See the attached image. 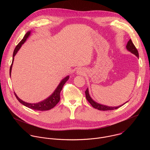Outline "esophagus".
Returning <instances> with one entry per match:
<instances>
[{
  "mask_svg": "<svg viewBox=\"0 0 150 150\" xmlns=\"http://www.w3.org/2000/svg\"><path fill=\"white\" fill-rule=\"evenodd\" d=\"M76 74L78 75H84L85 74V71L82 68H79L76 71Z\"/></svg>",
  "mask_w": 150,
  "mask_h": 150,
  "instance_id": "34e87169",
  "label": "esophagus"
}]
</instances>
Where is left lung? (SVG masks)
I'll return each instance as SVG.
<instances>
[{
    "label": "left lung",
    "mask_w": 150,
    "mask_h": 150,
    "mask_svg": "<svg viewBox=\"0 0 150 150\" xmlns=\"http://www.w3.org/2000/svg\"><path fill=\"white\" fill-rule=\"evenodd\" d=\"M126 49L130 52L131 53H132V54H135L138 58H139V54H138V52L137 50V49H136L135 46H134V43L132 42V40L130 39L129 41H128L126 45ZM85 96H86V98L88 100V101L91 104V105L94 108L98 109L99 110H103V111H106V110H115V109H117L119 108H120L121 106H122L123 105H124L125 103H126L127 101H126V103H125L124 104L120 105L119 106H115V107H112V106H108V105H105L103 104H101L100 103H97L96 101H95L94 100H93L92 99V98L91 97V96H90L89 94V91H88V88H87V89L85 91Z\"/></svg>",
    "instance_id": "8db88e82"
}]
</instances>
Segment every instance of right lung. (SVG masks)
<instances>
[{"mask_svg": "<svg viewBox=\"0 0 150 150\" xmlns=\"http://www.w3.org/2000/svg\"><path fill=\"white\" fill-rule=\"evenodd\" d=\"M31 31H28L25 35H24L23 39L21 40L19 44L16 46L14 51H13V59H12V62L11 64V66L10 68V76L11 75V71H12V65H13V60H14V57L16 55V54L17 53V52H18V50L20 49V48L22 46V45L24 43V42L26 41L27 39L30 37V34H31ZM69 76H67L66 77L64 78L63 79H62V81L60 82L59 84L58 85V86L57 87V88H56V90L54 91V92L47 98H46L44 100H42L38 103H27L25 101H24L23 100H22L21 99H20L17 95L16 94V93L14 92L15 95L17 98V100L21 103L22 104H23L24 105L27 107V108L35 110H38V111H45V110H49L52 109V108H53L60 101V91L62 90L63 86L66 83V82L69 79Z\"/></svg>", "mask_w": 150, "mask_h": 150, "instance_id": "add662e5", "label": "right lung"}]
</instances>
